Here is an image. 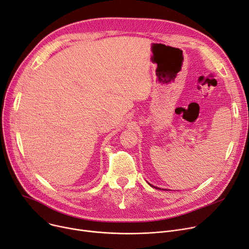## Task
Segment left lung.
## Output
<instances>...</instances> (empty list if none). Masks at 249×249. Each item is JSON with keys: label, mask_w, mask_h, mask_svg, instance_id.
<instances>
[{"label": "left lung", "mask_w": 249, "mask_h": 249, "mask_svg": "<svg viewBox=\"0 0 249 249\" xmlns=\"http://www.w3.org/2000/svg\"><path fill=\"white\" fill-rule=\"evenodd\" d=\"M149 185H150V184H149ZM150 186H151V187H153V186H152V185H150ZM153 188H154V189H158V190H161V189H160V188H156V187H153Z\"/></svg>", "instance_id": "left-lung-1"}]
</instances>
